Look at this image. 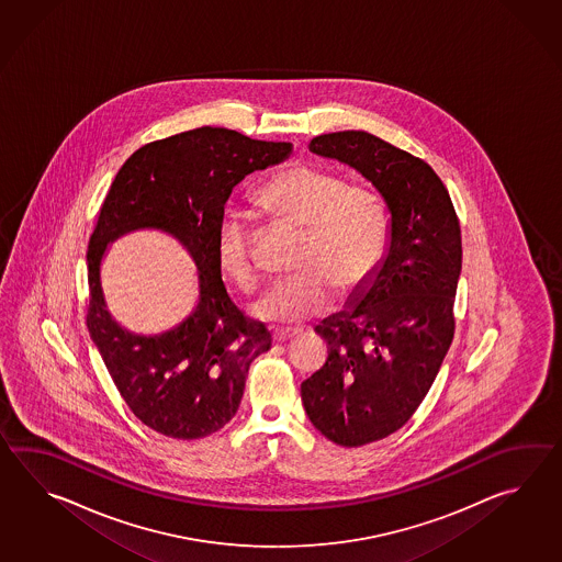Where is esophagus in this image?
I'll return each mask as SVG.
<instances>
[{
	"label": "esophagus",
	"instance_id": "1",
	"mask_svg": "<svg viewBox=\"0 0 562 562\" xmlns=\"http://www.w3.org/2000/svg\"><path fill=\"white\" fill-rule=\"evenodd\" d=\"M295 337V334L293 331H273V344H285V341H289V339H293Z\"/></svg>",
	"mask_w": 562,
	"mask_h": 562
}]
</instances>
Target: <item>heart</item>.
<instances>
[{"label": "heart", "instance_id": "1", "mask_svg": "<svg viewBox=\"0 0 562 562\" xmlns=\"http://www.w3.org/2000/svg\"><path fill=\"white\" fill-rule=\"evenodd\" d=\"M269 215L301 231L295 271L252 305L255 317L299 325L331 310L337 286L358 291L378 273L387 252V211L380 194L337 172L295 165L257 192ZM216 261L228 281L251 293L261 279L249 216L228 211L216 233Z\"/></svg>", "mask_w": 562, "mask_h": 562}]
</instances>
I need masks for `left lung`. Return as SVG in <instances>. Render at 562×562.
I'll return each mask as SVG.
<instances>
[{"mask_svg":"<svg viewBox=\"0 0 562 562\" xmlns=\"http://www.w3.org/2000/svg\"><path fill=\"white\" fill-rule=\"evenodd\" d=\"M310 150L359 170L392 215L370 291L315 327L327 361L301 383L311 424L358 448L400 430L430 392L454 339L462 233L448 189L418 156L361 131L315 136Z\"/></svg>","mask_w":562,"mask_h":562,"instance_id":"left-lung-1","label":"left lung"}]
</instances>
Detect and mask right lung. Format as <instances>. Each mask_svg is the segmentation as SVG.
<instances>
[{
	"label": "right lung",
	"instance_id": "1",
	"mask_svg": "<svg viewBox=\"0 0 562 562\" xmlns=\"http://www.w3.org/2000/svg\"><path fill=\"white\" fill-rule=\"evenodd\" d=\"M291 143L252 140L203 126L144 144L122 165L88 243L90 303L86 325L132 414L158 434L199 440L239 409L252 359L271 334L228 297L216 261V233L233 189L255 170L285 160ZM134 227H162L192 252L200 305L167 335L122 330L106 313L99 261L110 239Z\"/></svg>",
	"mask_w": 562,
	"mask_h": 562
}]
</instances>
